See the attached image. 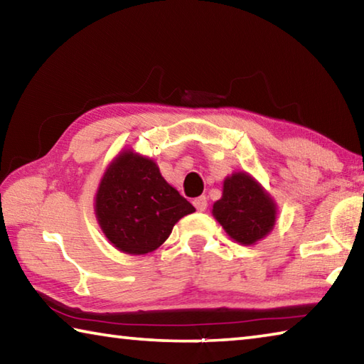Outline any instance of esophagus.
Instances as JSON below:
<instances>
[{"instance_id": "esophagus-1", "label": "esophagus", "mask_w": 364, "mask_h": 364, "mask_svg": "<svg viewBox=\"0 0 364 364\" xmlns=\"http://www.w3.org/2000/svg\"><path fill=\"white\" fill-rule=\"evenodd\" d=\"M193 204H194L197 212H204L205 208H207V197H205V196L196 197V199L193 200Z\"/></svg>"}]
</instances>
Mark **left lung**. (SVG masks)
<instances>
[{
  "mask_svg": "<svg viewBox=\"0 0 364 364\" xmlns=\"http://www.w3.org/2000/svg\"><path fill=\"white\" fill-rule=\"evenodd\" d=\"M212 215L234 241L254 245L273 231L278 205L247 171H234L225 178L223 194Z\"/></svg>",
  "mask_w": 364,
  "mask_h": 364,
  "instance_id": "left-lung-1",
  "label": "left lung"
}]
</instances>
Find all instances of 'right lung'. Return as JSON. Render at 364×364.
I'll return each mask as SVG.
<instances>
[{"label": "right lung", "mask_w": 364, "mask_h": 364, "mask_svg": "<svg viewBox=\"0 0 364 364\" xmlns=\"http://www.w3.org/2000/svg\"><path fill=\"white\" fill-rule=\"evenodd\" d=\"M196 208L165 181L157 164L133 149L107 165L95 197L101 231L117 250L146 255L167 241L173 226Z\"/></svg>", "instance_id": "right-lung-1"}]
</instances>
